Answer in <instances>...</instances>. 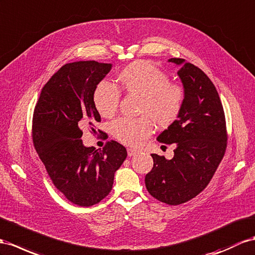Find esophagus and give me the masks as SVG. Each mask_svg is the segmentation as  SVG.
<instances>
[{
	"label": "esophagus",
	"instance_id": "34e87169",
	"mask_svg": "<svg viewBox=\"0 0 255 255\" xmlns=\"http://www.w3.org/2000/svg\"><path fill=\"white\" fill-rule=\"evenodd\" d=\"M138 152H139V151H136V149H134V148H128V149H127V153H128L129 156H133V155H135Z\"/></svg>",
	"mask_w": 255,
	"mask_h": 255
}]
</instances>
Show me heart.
<instances>
[{"instance_id": "b5f03b06", "label": "heart", "mask_w": 255, "mask_h": 255, "mask_svg": "<svg viewBox=\"0 0 255 255\" xmlns=\"http://www.w3.org/2000/svg\"><path fill=\"white\" fill-rule=\"evenodd\" d=\"M120 88L128 95L139 97L138 119L115 120L111 124V132L126 145L134 146L153 132V124L166 128L178 119L183 108L185 89L183 85L169 81L168 75L152 62L136 60L126 65L119 74ZM120 89L109 82L97 85L93 101L102 117L110 119L119 109Z\"/></svg>"}]
</instances>
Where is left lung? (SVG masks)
Returning a JSON list of instances; mask_svg holds the SVG:
<instances>
[{"instance_id": "obj_1", "label": "left lung", "mask_w": 255, "mask_h": 255, "mask_svg": "<svg viewBox=\"0 0 255 255\" xmlns=\"http://www.w3.org/2000/svg\"><path fill=\"white\" fill-rule=\"evenodd\" d=\"M169 62L180 65L185 99L178 119L157 140L177 147L169 160L152 154L154 165L145 175V186L154 198L177 206L196 197L211 181L224 157L227 131L223 106L210 78L181 58Z\"/></svg>"}]
</instances>
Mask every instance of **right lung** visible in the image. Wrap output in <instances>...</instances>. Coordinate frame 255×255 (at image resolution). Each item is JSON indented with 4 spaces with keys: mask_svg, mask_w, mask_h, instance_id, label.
Listing matches in <instances>:
<instances>
[{
    "mask_svg": "<svg viewBox=\"0 0 255 255\" xmlns=\"http://www.w3.org/2000/svg\"><path fill=\"white\" fill-rule=\"evenodd\" d=\"M112 68L94 60L67 63L44 85L32 120V140L55 187L72 204L90 207L110 194L114 173L127 157L125 146L108 141L84 146L83 127L95 134L101 122L93 95Z\"/></svg>",
    "mask_w": 255,
    "mask_h": 255,
    "instance_id": "1",
    "label": "right lung"
}]
</instances>
